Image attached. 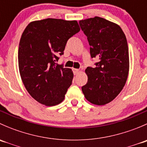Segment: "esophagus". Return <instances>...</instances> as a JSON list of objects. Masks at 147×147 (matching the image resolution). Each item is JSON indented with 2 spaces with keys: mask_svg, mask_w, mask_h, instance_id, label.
Wrapping results in <instances>:
<instances>
[{
  "mask_svg": "<svg viewBox=\"0 0 147 147\" xmlns=\"http://www.w3.org/2000/svg\"><path fill=\"white\" fill-rule=\"evenodd\" d=\"M72 71H73L74 75H77V74L79 72V69H75V68H72Z\"/></svg>",
  "mask_w": 147,
  "mask_h": 147,
  "instance_id": "34e87169",
  "label": "esophagus"
}]
</instances>
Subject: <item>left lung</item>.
<instances>
[{"label": "left lung", "instance_id": "1", "mask_svg": "<svg viewBox=\"0 0 147 147\" xmlns=\"http://www.w3.org/2000/svg\"><path fill=\"white\" fill-rule=\"evenodd\" d=\"M87 37L91 57L99 62L85 69L88 80L82 90L92 104L105 105L112 102L125 85L129 69L127 38L117 24L100 17L80 20Z\"/></svg>", "mask_w": 147, "mask_h": 147}]
</instances>
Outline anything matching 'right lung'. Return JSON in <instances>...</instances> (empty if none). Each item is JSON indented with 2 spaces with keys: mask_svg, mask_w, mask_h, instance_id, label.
Listing matches in <instances>:
<instances>
[{
  "mask_svg": "<svg viewBox=\"0 0 147 147\" xmlns=\"http://www.w3.org/2000/svg\"><path fill=\"white\" fill-rule=\"evenodd\" d=\"M80 30L76 20L47 18L30 23L18 48L19 72L31 97L45 106L64 100L73 72L55 63L63 55L67 41Z\"/></svg>",
  "mask_w": 147,
  "mask_h": 147,
  "instance_id": "1",
  "label": "right lung"
}]
</instances>
